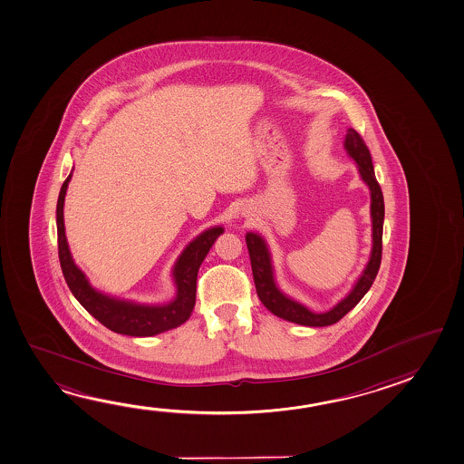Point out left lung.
<instances>
[{
    "label": "left lung",
    "mask_w": 464,
    "mask_h": 464,
    "mask_svg": "<svg viewBox=\"0 0 464 464\" xmlns=\"http://www.w3.org/2000/svg\"><path fill=\"white\" fill-rule=\"evenodd\" d=\"M344 150L351 159L356 161L357 171L365 186L371 190V221H372V249L367 266L362 274L354 281L353 288L342 301L327 312H314L296 301L295 297L288 296L281 291L278 283L275 280L274 260L268 249L264 236L249 231L246 235V244L251 257L252 275L257 289V296L262 304L276 317L288 320L297 325L304 327H328L343 319L351 309L356 307L357 303L365 296V293L372 286L375 276L379 274L380 262H382V235H383V218H385V204L383 194L380 189L377 178L373 173L372 157L364 144L362 137L356 130L350 128L344 137Z\"/></svg>",
    "instance_id": "1"
}]
</instances>
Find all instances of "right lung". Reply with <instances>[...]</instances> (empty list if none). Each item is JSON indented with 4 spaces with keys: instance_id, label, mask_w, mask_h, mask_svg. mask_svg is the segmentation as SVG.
Instances as JSON below:
<instances>
[{
    "instance_id": "obj_1",
    "label": "right lung",
    "mask_w": 464,
    "mask_h": 464,
    "mask_svg": "<svg viewBox=\"0 0 464 464\" xmlns=\"http://www.w3.org/2000/svg\"><path fill=\"white\" fill-rule=\"evenodd\" d=\"M71 169L66 181L63 183L60 198L56 204V229H58V254L64 280L71 293L82 304L92 317L114 334L128 336H153L171 328L183 325L189 319L196 305V285L200 264L204 262L213 243L223 235V227H212L194 237L184 251L176 258L171 270V278L176 286V296L167 304H140L136 301L110 296L93 288L84 272L76 266L69 251L66 228H64V198L68 184L72 178Z\"/></svg>"
}]
</instances>
